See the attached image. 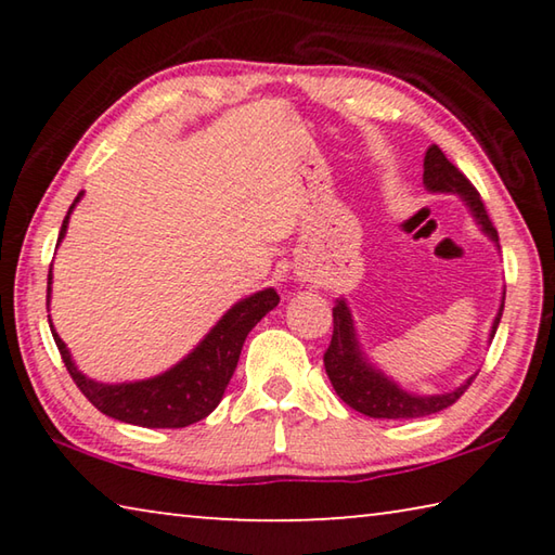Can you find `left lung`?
Masks as SVG:
<instances>
[{"label":"left lung","mask_w":555,"mask_h":555,"mask_svg":"<svg viewBox=\"0 0 555 555\" xmlns=\"http://www.w3.org/2000/svg\"><path fill=\"white\" fill-rule=\"evenodd\" d=\"M424 185L428 193H450L460 195V201L465 203V208L473 215L477 228L487 240L494 242V247H500V237H496L494 224L487 218V210L480 201V193L475 191V185L457 171V168L448 162L446 154L434 144L428 146L424 158ZM504 311V294L500 300V311H496L490 331V340L496 333ZM327 379H331L333 389L337 391L347 406L364 413L370 418H421L430 416L448 409L450 403H455L463 397L465 389L473 384V377H467L460 387L453 391L443 393H413L393 382L389 374H384L377 364H374L367 352L362 350L360 337L354 331L352 311L347 306L345 298L335 300L333 308V340L327 352L323 357Z\"/></svg>","instance_id":"8db88e82"}]
</instances>
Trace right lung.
Returning a JSON list of instances; mask_svg holds the SVG:
<instances>
[{"instance_id":"obj_1","label":"right lung","mask_w":555,"mask_h":555,"mask_svg":"<svg viewBox=\"0 0 555 555\" xmlns=\"http://www.w3.org/2000/svg\"><path fill=\"white\" fill-rule=\"evenodd\" d=\"M82 193L73 201L68 215H65L63 228L59 234V244L63 242L65 232H68V220L80 203ZM51 284L53 274L49 271V306H51ZM279 306V294L274 288L257 291L247 298L234 304L228 313H224L218 323L210 327V333L188 352L181 362L173 367L156 374L149 379L137 382H119L107 384L90 379L88 374L78 370L73 362V354L61 335L55 333L51 323L53 340L59 345V352L63 357L65 367H68L73 382L78 384L80 391L86 393L88 401L98 411L105 413L109 418H117L121 424L142 426V428H185L191 424H198L205 416L218 409L222 401V393L234 374V367L240 362L242 345L247 340L251 327H255L261 318Z\"/></svg>"}]
</instances>
